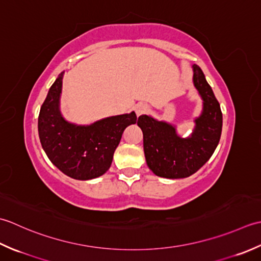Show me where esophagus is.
<instances>
[{
	"mask_svg": "<svg viewBox=\"0 0 261 261\" xmlns=\"http://www.w3.org/2000/svg\"><path fill=\"white\" fill-rule=\"evenodd\" d=\"M148 110V107L145 105V103H140L137 105L135 107V111H136V115H142V114H145L146 111Z\"/></svg>",
	"mask_w": 261,
	"mask_h": 261,
	"instance_id": "esophagus-1",
	"label": "esophagus"
}]
</instances>
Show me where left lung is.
<instances>
[{
	"mask_svg": "<svg viewBox=\"0 0 261 261\" xmlns=\"http://www.w3.org/2000/svg\"><path fill=\"white\" fill-rule=\"evenodd\" d=\"M194 84L204 100L203 114L196 119L189 138L175 134L170 124L152 117H138L143 130V146L148 168L159 177L187 178L204 166L219 144L222 133V111L213 90L199 66L194 65Z\"/></svg>",
	"mask_w": 261,
	"mask_h": 261,
	"instance_id": "1",
	"label": "left lung"
}]
</instances>
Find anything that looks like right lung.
I'll return each mask as SVG.
<instances>
[{"label": "right lung", "mask_w": 261, "mask_h": 261, "mask_svg": "<svg viewBox=\"0 0 261 261\" xmlns=\"http://www.w3.org/2000/svg\"><path fill=\"white\" fill-rule=\"evenodd\" d=\"M61 73L41 105L38 133L41 146L53 164L68 177L89 180L110 168L114 153L127 126L135 124V113L113 116L89 126L67 123L61 116Z\"/></svg>", "instance_id": "add662e5"}]
</instances>
